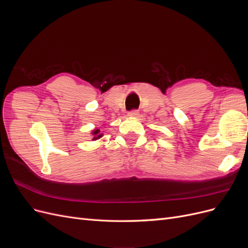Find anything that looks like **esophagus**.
<instances>
[{"label": "esophagus", "instance_id": "1", "mask_svg": "<svg viewBox=\"0 0 248 248\" xmlns=\"http://www.w3.org/2000/svg\"><path fill=\"white\" fill-rule=\"evenodd\" d=\"M128 116H129V117H138V116H139V111L136 110V109L130 110V111L128 112Z\"/></svg>", "mask_w": 248, "mask_h": 248}]
</instances>
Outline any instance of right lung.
Instances as JSON below:
<instances>
[{"mask_svg":"<svg viewBox=\"0 0 248 248\" xmlns=\"http://www.w3.org/2000/svg\"><path fill=\"white\" fill-rule=\"evenodd\" d=\"M92 136H93V140H98L102 137V133H100L99 129H95V130L92 131Z\"/></svg>","mask_w":248,"mask_h":248,"instance_id":"1","label":"right lung"}]
</instances>
